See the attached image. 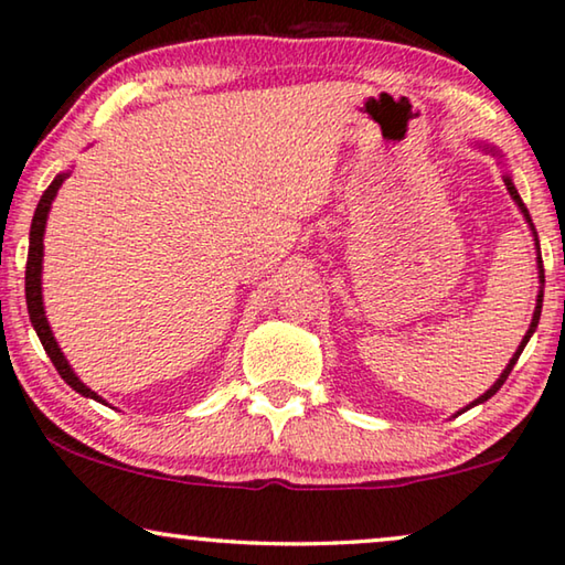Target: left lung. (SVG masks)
I'll return each instance as SVG.
<instances>
[{
    "label": "left lung",
    "instance_id": "1",
    "mask_svg": "<svg viewBox=\"0 0 565 565\" xmlns=\"http://www.w3.org/2000/svg\"><path fill=\"white\" fill-rule=\"evenodd\" d=\"M505 188H508V192H511V198L518 202V207H521V212H523V217L525 220H529V225H531V230H533V222H531V215H529V210H525V205H523V200H521V195H518V190L513 188V182H511V178H505ZM535 235V233H533ZM535 245H539V237H535ZM539 267H541V282H545L543 280V260H541V247H539ZM541 308H543V290L539 292V300H535V312H533V320H531V328H529V332H525V335H523V340H521V345H518V350H515V355L511 358V363H508V367L503 370V373H501V377H498V381L493 383V387H491V391H486L483 395H480L478 397V401H473V403H470L468 405V408H473V405H478V403H483V401H488V397H493L498 391H501V385L505 383V377L508 375H511V370H513V365H515V360L518 358H521V353H523V348H525V343H529V340H531V335H533V332H535V328H539V320H541ZM466 408V411H468Z\"/></svg>",
    "mask_w": 565,
    "mask_h": 565
}]
</instances>
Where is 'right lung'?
<instances>
[{"mask_svg": "<svg viewBox=\"0 0 565 565\" xmlns=\"http://www.w3.org/2000/svg\"><path fill=\"white\" fill-rule=\"evenodd\" d=\"M70 174L62 172L57 178L52 180V184L47 190H44V195L40 200V205L34 210V217H32V230H30V255H26V273H24V292H26V310H30V320L36 330V338L42 340V348L44 353L50 355L52 365L57 367V373L62 375V381L67 383L70 387H74L79 395L85 397H95L97 403H102V397L89 391V387L79 381L77 375H74V370L70 367L67 360H64L62 350L57 345V340H54L52 330H50V322L47 316H44V305H42V249H44V225H47V215H50V207H52V200L57 195V190L62 188V182L67 180Z\"/></svg>", "mask_w": 565, "mask_h": 565, "instance_id": "obj_1", "label": "right lung"}]
</instances>
